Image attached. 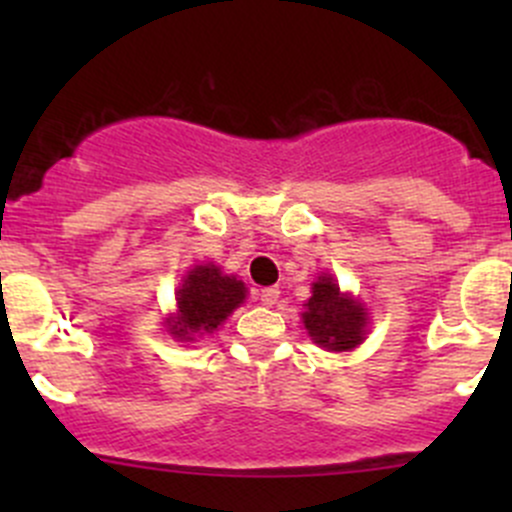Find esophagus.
Instances as JSON below:
<instances>
[{
	"label": "esophagus",
	"mask_w": 512,
	"mask_h": 512,
	"mask_svg": "<svg viewBox=\"0 0 512 512\" xmlns=\"http://www.w3.org/2000/svg\"><path fill=\"white\" fill-rule=\"evenodd\" d=\"M277 297H280V289L277 287H265L260 292V299L265 307H272V304H277Z\"/></svg>",
	"instance_id": "obj_1"
}]
</instances>
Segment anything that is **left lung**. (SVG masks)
<instances>
[{
    "label": "left lung",
    "mask_w": 512,
    "mask_h": 512,
    "mask_svg": "<svg viewBox=\"0 0 512 512\" xmlns=\"http://www.w3.org/2000/svg\"><path fill=\"white\" fill-rule=\"evenodd\" d=\"M302 314L309 337L332 352H347L361 344L366 329V312L359 302L339 292L329 275H322L312 287V297Z\"/></svg>",
    "instance_id": "left-lung-1"
}]
</instances>
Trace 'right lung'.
Returning a JSON list of instances; mask_svg holds the SVG:
<instances>
[{
    "label": "right lung",
    "mask_w": 512,
    "mask_h": 512,
    "mask_svg": "<svg viewBox=\"0 0 512 512\" xmlns=\"http://www.w3.org/2000/svg\"><path fill=\"white\" fill-rule=\"evenodd\" d=\"M178 314L170 319V334L190 339L195 332L218 329L245 299V285L237 277H227L215 265H198L178 289Z\"/></svg>",
    "instance_id": "1"
}]
</instances>
